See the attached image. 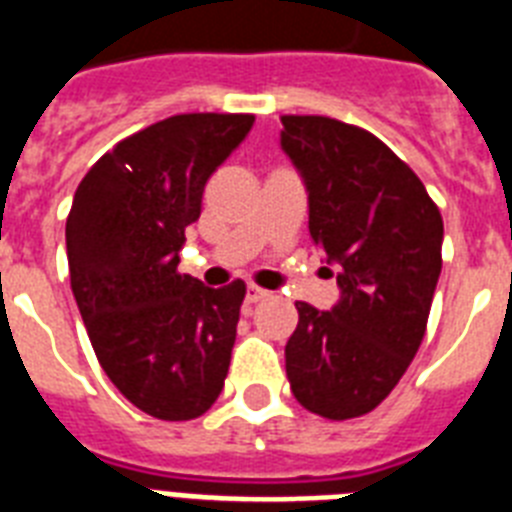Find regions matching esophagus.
I'll return each mask as SVG.
<instances>
[{"label":"esophagus","instance_id":"esophagus-1","mask_svg":"<svg viewBox=\"0 0 512 512\" xmlns=\"http://www.w3.org/2000/svg\"><path fill=\"white\" fill-rule=\"evenodd\" d=\"M265 297H268V292H265V289H260V286H247V302H249V305H255V302H263Z\"/></svg>","mask_w":512,"mask_h":512}]
</instances>
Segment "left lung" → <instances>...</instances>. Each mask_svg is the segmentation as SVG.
Segmentation results:
<instances>
[{"label":"left lung","instance_id":"1","mask_svg":"<svg viewBox=\"0 0 512 512\" xmlns=\"http://www.w3.org/2000/svg\"><path fill=\"white\" fill-rule=\"evenodd\" d=\"M281 123V149L305 181L310 236L342 289L328 313L297 302L286 376L305 410L347 421L381 405L421 347L444 223L421 178L373 134L323 115Z\"/></svg>","mask_w":512,"mask_h":512}]
</instances>
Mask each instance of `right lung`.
I'll return each mask as SVG.
<instances>
[{"label": "right lung", "mask_w": 512, "mask_h": 512, "mask_svg": "<svg viewBox=\"0 0 512 512\" xmlns=\"http://www.w3.org/2000/svg\"><path fill=\"white\" fill-rule=\"evenodd\" d=\"M255 115L186 112L118 141L78 184L65 242L73 297L102 371L160 421L207 413L226 381L242 278L210 289L178 273L207 178Z\"/></svg>", "instance_id": "right-lung-1"}]
</instances>
